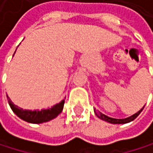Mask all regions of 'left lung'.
Wrapping results in <instances>:
<instances>
[{"label": "left lung", "mask_w": 153, "mask_h": 153, "mask_svg": "<svg viewBox=\"0 0 153 153\" xmlns=\"http://www.w3.org/2000/svg\"><path fill=\"white\" fill-rule=\"evenodd\" d=\"M143 107L139 111H137V113H135L134 115H132V116H130V117H128V118H126V119H113V118L108 117L106 115L103 114L102 112L98 111L96 110V109L94 110V111H95L96 115H97L99 119H101V120H105V121H107V122H109V123H112V124H125V123H128V122H130V121L134 120L137 117L138 115L141 113V111H143Z\"/></svg>", "instance_id": "obj_1"}]
</instances>
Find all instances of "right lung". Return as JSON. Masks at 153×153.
<instances>
[{"label":"right lung","instance_id":"1","mask_svg":"<svg viewBox=\"0 0 153 153\" xmlns=\"http://www.w3.org/2000/svg\"><path fill=\"white\" fill-rule=\"evenodd\" d=\"M8 97V102L12 111L17 115L20 119L30 122V123H42L47 122L48 120H51L52 119L56 118L63 110L65 100L61 101L59 104H56V105L47 110H42V111H30V110H23L21 108H18V106L15 105L10 97Z\"/></svg>","mask_w":153,"mask_h":153}]
</instances>
